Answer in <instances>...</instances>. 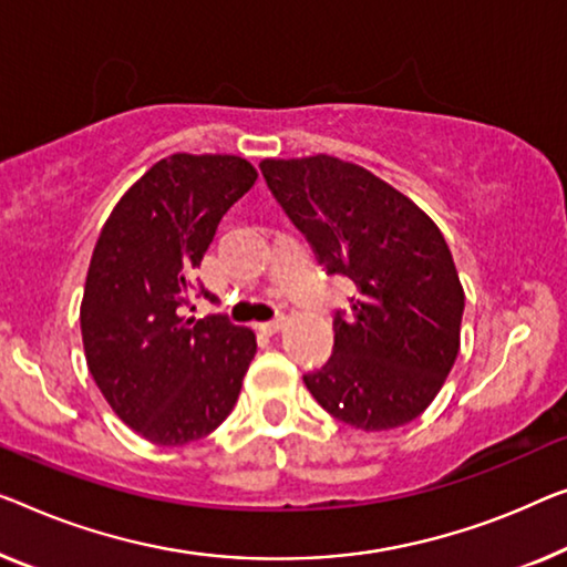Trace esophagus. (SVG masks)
Instances as JSON below:
<instances>
[{"label": "esophagus", "instance_id": "34e87169", "mask_svg": "<svg viewBox=\"0 0 567 567\" xmlns=\"http://www.w3.org/2000/svg\"><path fill=\"white\" fill-rule=\"evenodd\" d=\"M259 328H261V331H265V333L282 331V328H285V316H277V318H272V320H267V323H261Z\"/></svg>", "mask_w": 567, "mask_h": 567}]
</instances>
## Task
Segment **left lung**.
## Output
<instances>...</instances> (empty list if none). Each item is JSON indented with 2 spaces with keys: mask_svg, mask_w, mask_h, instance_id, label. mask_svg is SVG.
I'll use <instances>...</instances> for the list:
<instances>
[{
  "mask_svg": "<svg viewBox=\"0 0 567 567\" xmlns=\"http://www.w3.org/2000/svg\"><path fill=\"white\" fill-rule=\"evenodd\" d=\"M259 167L326 272L357 287L349 318H333L331 359L302 382L346 425H408L441 392L461 349L466 295L441 229L404 193L346 159Z\"/></svg>",
  "mask_w": 567,
  "mask_h": 567,
  "instance_id": "8db88e82",
  "label": "left lung"
}]
</instances>
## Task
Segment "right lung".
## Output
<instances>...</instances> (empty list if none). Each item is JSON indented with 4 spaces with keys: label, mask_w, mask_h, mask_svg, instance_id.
<instances>
[{
    "label": "right lung",
    "mask_w": 567,
    "mask_h": 567,
    "mask_svg": "<svg viewBox=\"0 0 567 567\" xmlns=\"http://www.w3.org/2000/svg\"><path fill=\"white\" fill-rule=\"evenodd\" d=\"M255 181L244 157L177 152L124 193L99 234L81 302L86 364L120 420L155 445L214 433L257 353L255 333L226 316H181L218 224ZM198 292L216 302L200 282Z\"/></svg>",
    "instance_id": "add662e5"
}]
</instances>
